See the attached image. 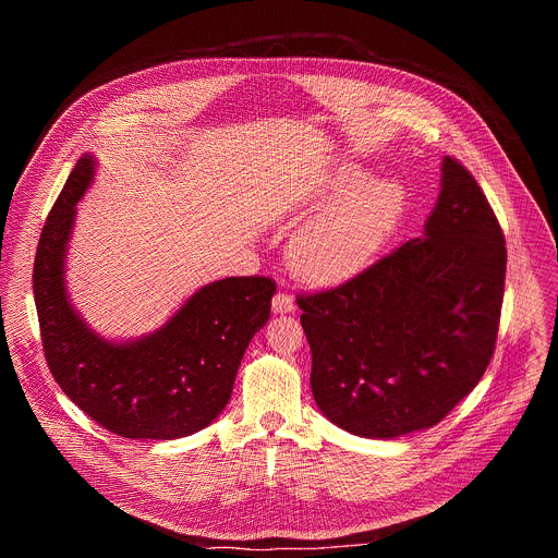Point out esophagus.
Here are the masks:
<instances>
[{"instance_id":"1","label":"esophagus","mask_w":558,"mask_h":558,"mask_svg":"<svg viewBox=\"0 0 558 558\" xmlns=\"http://www.w3.org/2000/svg\"><path fill=\"white\" fill-rule=\"evenodd\" d=\"M271 306H274V313H289V311L295 308V302H293V295H291V293L278 291V293L274 295Z\"/></svg>"}]
</instances>
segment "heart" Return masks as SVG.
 Here are the masks:
<instances>
[{"label":"heart","instance_id":"b5f03b06","mask_svg":"<svg viewBox=\"0 0 558 558\" xmlns=\"http://www.w3.org/2000/svg\"><path fill=\"white\" fill-rule=\"evenodd\" d=\"M327 205L291 245L295 269L313 282H340L360 271L402 218L407 194L395 181L344 166L315 187Z\"/></svg>","mask_w":558,"mask_h":558}]
</instances>
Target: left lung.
Masks as SVG:
<instances>
[{"instance_id":"1","label":"left lung","mask_w":558,"mask_h":558,"mask_svg":"<svg viewBox=\"0 0 558 558\" xmlns=\"http://www.w3.org/2000/svg\"><path fill=\"white\" fill-rule=\"evenodd\" d=\"M504 284L501 225L474 177L444 156L422 238L298 295L317 409L368 439L439 424L490 364Z\"/></svg>"}]
</instances>
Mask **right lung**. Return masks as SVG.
I'll use <instances>...</instances> for the list:
<instances>
[{
	"mask_svg": "<svg viewBox=\"0 0 558 558\" xmlns=\"http://www.w3.org/2000/svg\"><path fill=\"white\" fill-rule=\"evenodd\" d=\"M95 158H78L41 229L33 269L46 362L70 400L128 439H179L209 426L227 407L241 360L271 313L276 282L225 278L201 287L149 336L110 342L74 311L65 252L74 205L93 183Z\"/></svg>",
	"mask_w": 558,
	"mask_h": 558,
	"instance_id": "1",
	"label": "right lung"
}]
</instances>
